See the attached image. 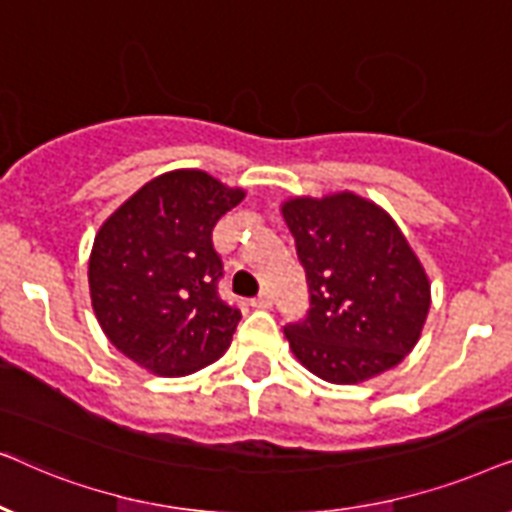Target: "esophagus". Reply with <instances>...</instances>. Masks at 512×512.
Masks as SVG:
<instances>
[{
    "mask_svg": "<svg viewBox=\"0 0 512 512\" xmlns=\"http://www.w3.org/2000/svg\"><path fill=\"white\" fill-rule=\"evenodd\" d=\"M250 306L252 309H269L271 306V295L269 292H260L255 299H250Z\"/></svg>",
    "mask_w": 512,
    "mask_h": 512,
    "instance_id": "34e87169",
    "label": "esophagus"
}]
</instances>
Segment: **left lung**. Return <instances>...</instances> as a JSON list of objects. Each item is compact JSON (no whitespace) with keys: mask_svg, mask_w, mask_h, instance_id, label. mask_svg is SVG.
<instances>
[{"mask_svg":"<svg viewBox=\"0 0 512 512\" xmlns=\"http://www.w3.org/2000/svg\"><path fill=\"white\" fill-rule=\"evenodd\" d=\"M283 217L309 283L306 318L285 325L306 370L358 384L391 370L414 349L431 285L403 231L356 194L292 199Z\"/></svg>","mask_w":512,"mask_h":512,"instance_id":"1","label":"left lung"}]
</instances>
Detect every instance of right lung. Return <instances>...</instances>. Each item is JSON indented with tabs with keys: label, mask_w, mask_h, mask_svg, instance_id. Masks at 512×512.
<instances>
[{
	"label": "right lung",
	"mask_w": 512,
	"mask_h": 512,
	"mask_svg": "<svg viewBox=\"0 0 512 512\" xmlns=\"http://www.w3.org/2000/svg\"><path fill=\"white\" fill-rule=\"evenodd\" d=\"M243 196L203 170H173L100 227L88 262L93 309L133 363L185 377L229 349L241 311L217 292L213 227Z\"/></svg>",
	"instance_id": "1"
}]
</instances>
